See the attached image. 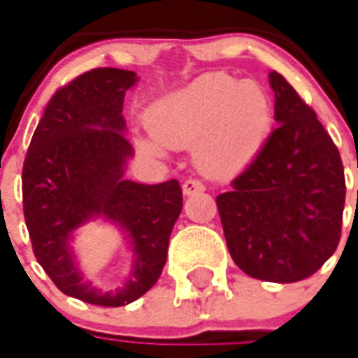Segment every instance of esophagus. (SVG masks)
<instances>
[{
	"mask_svg": "<svg viewBox=\"0 0 358 358\" xmlns=\"http://www.w3.org/2000/svg\"><path fill=\"white\" fill-rule=\"evenodd\" d=\"M182 192H184V195H193L197 192H205V186L201 184L199 180H186L184 186H182Z\"/></svg>",
	"mask_w": 358,
	"mask_h": 358,
	"instance_id": "esophagus-1",
	"label": "esophagus"
}]
</instances>
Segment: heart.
Here are the masks:
<instances>
[{
  "label": "heart",
  "mask_w": 358,
  "mask_h": 358,
  "mask_svg": "<svg viewBox=\"0 0 358 358\" xmlns=\"http://www.w3.org/2000/svg\"><path fill=\"white\" fill-rule=\"evenodd\" d=\"M152 136L136 138L145 157L165 159L169 148L193 145V161L206 174H229L250 163L269 131L271 102L260 85L224 73L201 76L150 106Z\"/></svg>",
  "instance_id": "heart-1"
}]
</instances>
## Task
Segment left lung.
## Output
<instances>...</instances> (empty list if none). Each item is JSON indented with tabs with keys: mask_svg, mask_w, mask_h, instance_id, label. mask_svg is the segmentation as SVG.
Masks as SVG:
<instances>
[{
	"mask_svg": "<svg viewBox=\"0 0 358 358\" xmlns=\"http://www.w3.org/2000/svg\"><path fill=\"white\" fill-rule=\"evenodd\" d=\"M275 127L226 193L216 197L233 262L254 279L296 282L334 254L345 178L338 148L277 71Z\"/></svg>",
	"mask_w": 358,
	"mask_h": 358,
	"instance_id": "left-lung-1",
	"label": "left lung"
}]
</instances>
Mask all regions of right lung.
<instances>
[{
  "label": "right lung",
  "mask_w": 358,
  "mask_h": 358,
  "mask_svg": "<svg viewBox=\"0 0 358 358\" xmlns=\"http://www.w3.org/2000/svg\"><path fill=\"white\" fill-rule=\"evenodd\" d=\"M136 81L134 71L117 68L73 79L47 104L24 161V218L39 266L58 290L92 306H127L157 282L182 213L176 180L140 184L125 176L134 150L123 102ZM98 219L118 227L133 256L115 291L94 287L78 267L77 231Z\"/></svg>",
  "instance_id": "add662e5"
}]
</instances>
